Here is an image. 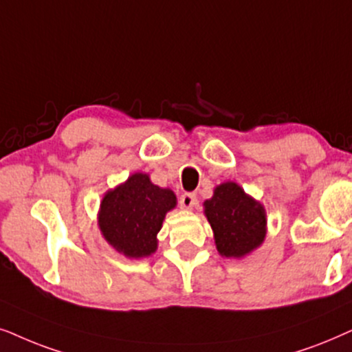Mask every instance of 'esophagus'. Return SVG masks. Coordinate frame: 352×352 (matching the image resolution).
<instances>
[{"mask_svg": "<svg viewBox=\"0 0 352 352\" xmlns=\"http://www.w3.org/2000/svg\"><path fill=\"white\" fill-rule=\"evenodd\" d=\"M180 206L186 210H191L196 206V195L195 193H185L180 198Z\"/></svg>", "mask_w": 352, "mask_h": 352, "instance_id": "obj_1", "label": "esophagus"}]
</instances>
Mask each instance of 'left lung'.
Returning a JSON list of instances; mask_svg holds the SVG:
<instances>
[{"instance_id": "8db88e82", "label": "left lung", "mask_w": 352, "mask_h": 352, "mask_svg": "<svg viewBox=\"0 0 352 352\" xmlns=\"http://www.w3.org/2000/svg\"><path fill=\"white\" fill-rule=\"evenodd\" d=\"M204 215L214 233L219 254L243 259L256 251L267 235V212L236 182H223L214 188L212 198L203 203Z\"/></svg>"}]
</instances>
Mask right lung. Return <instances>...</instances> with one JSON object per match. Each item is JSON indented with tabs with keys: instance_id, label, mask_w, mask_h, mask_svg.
<instances>
[{
	"instance_id": "obj_1",
	"label": "right lung",
	"mask_w": 352,
	"mask_h": 352,
	"mask_svg": "<svg viewBox=\"0 0 352 352\" xmlns=\"http://www.w3.org/2000/svg\"><path fill=\"white\" fill-rule=\"evenodd\" d=\"M170 188L154 185L148 173L135 172L102 195L98 227L107 245L129 259H143L157 250L166 214L175 209Z\"/></svg>"
}]
</instances>
